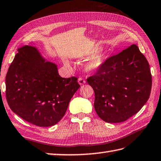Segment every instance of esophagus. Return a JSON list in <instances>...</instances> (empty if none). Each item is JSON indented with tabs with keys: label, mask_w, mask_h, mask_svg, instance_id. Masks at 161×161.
<instances>
[{
	"label": "esophagus",
	"mask_w": 161,
	"mask_h": 161,
	"mask_svg": "<svg viewBox=\"0 0 161 161\" xmlns=\"http://www.w3.org/2000/svg\"><path fill=\"white\" fill-rule=\"evenodd\" d=\"M78 83L80 85V86H82V85H83L84 83H86V80H85L83 78H78Z\"/></svg>",
	"instance_id": "esophagus-1"
}]
</instances>
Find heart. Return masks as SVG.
Returning a JSON list of instances; mask_svg holds the SVG:
<instances>
[{
  "instance_id": "b5f03b06",
  "label": "heart",
  "mask_w": 161,
  "mask_h": 161,
  "mask_svg": "<svg viewBox=\"0 0 161 161\" xmlns=\"http://www.w3.org/2000/svg\"><path fill=\"white\" fill-rule=\"evenodd\" d=\"M99 47H95L87 54V56L90 57L84 65L85 70L86 71L90 73L97 72L100 70L104 65L107 60V54L102 51H99L97 53ZM64 64L69 66V64L67 61H64Z\"/></svg>"
}]
</instances>
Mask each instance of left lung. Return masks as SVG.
<instances>
[{
  "label": "left lung",
  "instance_id": "8db88e82",
  "mask_svg": "<svg viewBox=\"0 0 161 161\" xmlns=\"http://www.w3.org/2000/svg\"><path fill=\"white\" fill-rule=\"evenodd\" d=\"M87 81L95 92L97 114L105 122L114 123L140 110L149 98L152 85L148 62L135 44L109 57Z\"/></svg>",
  "mask_w": 161,
  "mask_h": 161
}]
</instances>
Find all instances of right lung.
Instances as JSON below:
<instances>
[{"instance_id":"obj_1","label":"right lung","mask_w":161,"mask_h":161,"mask_svg":"<svg viewBox=\"0 0 161 161\" xmlns=\"http://www.w3.org/2000/svg\"><path fill=\"white\" fill-rule=\"evenodd\" d=\"M5 77L6 99L14 114L39 127L55 125L80 87L74 76L64 78L35 47L17 50Z\"/></svg>"}]
</instances>
